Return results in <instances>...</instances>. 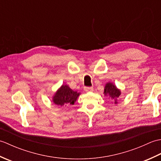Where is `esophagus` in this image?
Instances as JSON below:
<instances>
[{
	"label": "esophagus",
	"mask_w": 161,
	"mask_h": 161,
	"mask_svg": "<svg viewBox=\"0 0 161 161\" xmlns=\"http://www.w3.org/2000/svg\"><path fill=\"white\" fill-rule=\"evenodd\" d=\"M84 91L86 92H93V87H85Z\"/></svg>",
	"instance_id": "esophagus-1"
}]
</instances>
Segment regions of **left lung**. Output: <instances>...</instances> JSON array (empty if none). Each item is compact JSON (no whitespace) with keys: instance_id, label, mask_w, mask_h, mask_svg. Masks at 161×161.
Returning a JSON list of instances; mask_svg holds the SVG:
<instances>
[{"instance_id":"left-lung-1","label":"left lung","mask_w":161,"mask_h":161,"mask_svg":"<svg viewBox=\"0 0 161 161\" xmlns=\"http://www.w3.org/2000/svg\"><path fill=\"white\" fill-rule=\"evenodd\" d=\"M104 95L105 96H109L113 100V103L117 104L118 103V98L121 95V91L114 83L109 81L105 84Z\"/></svg>"}]
</instances>
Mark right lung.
<instances>
[{
	"mask_svg": "<svg viewBox=\"0 0 161 161\" xmlns=\"http://www.w3.org/2000/svg\"><path fill=\"white\" fill-rule=\"evenodd\" d=\"M80 94L72 90L67 84H62L53 95L52 100L54 104L60 107L71 106L75 103Z\"/></svg>",
	"mask_w": 161,
	"mask_h": 161,
	"instance_id": "obj_1",
	"label": "right lung"
}]
</instances>
